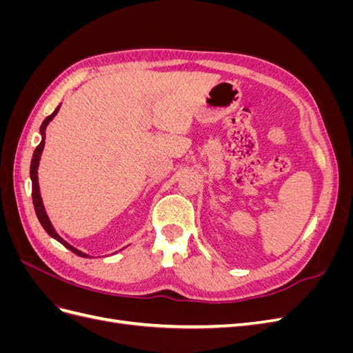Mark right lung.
<instances>
[{
    "label": "right lung",
    "mask_w": 353,
    "mask_h": 353,
    "mask_svg": "<svg viewBox=\"0 0 353 353\" xmlns=\"http://www.w3.org/2000/svg\"><path fill=\"white\" fill-rule=\"evenodd\" d=\"M61 105V104H60ZM60 105H57L56 110L52 112L48 117H46V121L42 122L41 128H39V134H41V143L39 145L35 148L34 152V156H32V160H30V181H32V200H34V208H35V213L38 216V221L41 222L42 228H44L47 231V234L50 237H52L54 240H57L59 243H61L63 245H65L66 249H69L70 252H73L74 254L81 256V258H91L90 254L83 253L81 250H78L77 248H73V245L70 243H68L65 239H61L59 236V232L56 231L54 225H52L47 212H46V208H44V201H42V197H41V191H39V183H38V166H39V160H41V154H42V150H44V145H46V130L48 123L54 119L56 114L59 113L60 110Z\"/></svg>",
    "instance_id": "add662e5"
}]
</instances>
